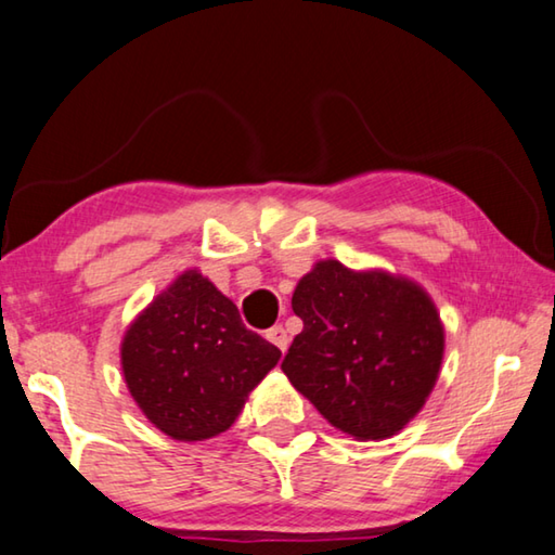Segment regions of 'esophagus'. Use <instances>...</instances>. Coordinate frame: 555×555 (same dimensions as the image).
Wrapping results in <instances>:
<instances>
[{"instance_id": "esophagus-1", "label": "esophagus", "mask_w": 555, "mask_h": 555, "mask_svg": "<svg viewBox=\"0 0 555 555\" xmlns=\"http://www.w3.org/2000/svg\"><path fill=\"white\" fill-rule=\"evenodd\" d=\"M267 340L274 343L281 352L288 350V333L284 331V325L269 327V331H267Z\"/></svg>"}]
</instances>
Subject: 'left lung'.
<instances>
[{"label": "left lung", "instance_id": "1", "mask_svg": "<svg viewBox=\"0 0 555 555\" xmlns=\"http://www.w3.org/2000/svg\"><path fill=\"white\" fill-rule=\"evenodd\" d=\"M291 308L304 321L281 370L343 434L382 440L424 406L446 335L424 288L387 271L318 261Z\"/></svg>", "mask_w": 555, "mask_h": 555}]
</instances>
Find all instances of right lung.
<instances>
[{
  "label": "right lung",
  "mask_w": 555,
  "mask_h": 555,
  "mask_svg": "<svg viewBox=\"0 0 555 555\" xmlns=\"http://www.w3.org/2000/svg\"><path fill=\"white\" fill-rule=\"evenodd\" d=\"M279 357L198 269L158 294L121 340L129 393L158 430L188 443L228 430Z\"/></svg>",
  "instance_id": "add662e5"
}]
</instances>
